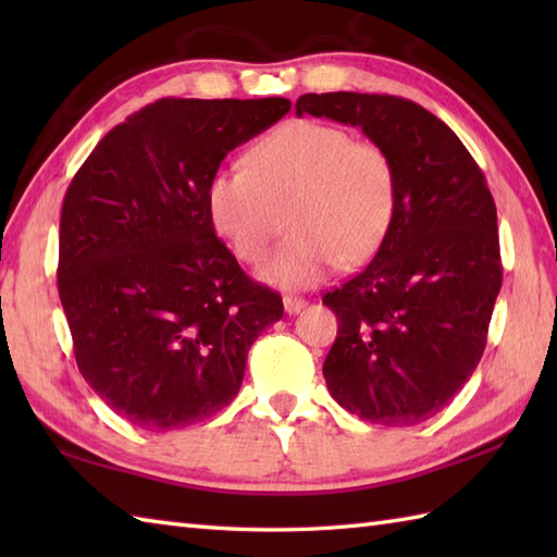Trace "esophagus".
Segmentation results:
<instances>
[{"label": "esophagus", "instance_id": "1", "mask_svg": "<svg viewBox=\"0 0 557 557\" xmlns=\"http://www.w3.org/2000/svg\"><path fill=\"white\" fill-rule=\"evenodd\" d=\"M282 304H285V311H287L289 315H294V313H299V311L304 309V306H306V299H301V297H292V294H289V297L282 299Z\"/></svg>", "mask_w": 557, "mask_h": 557}]
</instances>
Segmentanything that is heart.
<instances>
[{
  "label": "heart",
  "mask_w": 557,
  "mask_h": 557,
  "mask_svg": "<svg viewBox=\"0 0 557 557\" xmlns=\"http://www.w3.org/2000/svg\"><path fill=\"white\" fill-rule=\"evenodd\" d=\"M397 168L373 140L342 126L294 120L248 150L246 168H220L206 186L212 227L246 263L265 256L287 218L289 236L260 277L277 287H311L337 263H366L393 227Z\"/></svg>",
  "instance_id": "1"
}]
</instances>
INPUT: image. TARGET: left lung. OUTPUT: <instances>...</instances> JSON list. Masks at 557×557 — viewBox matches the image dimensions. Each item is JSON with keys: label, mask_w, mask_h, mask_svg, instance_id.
I'll list each match as a JSON object with an SVG mask.
<instances>
[{"label": "left lung", "mask_w": 557, "mask_h": 557, "mask_svg": "<svg viewBox=\"0 0 557 557\" xmlns=\"http://www.w3.org/2000/svg\"><path fill=\"white\" fill-rule=\"evenodd\" d=\"M304 112L359 126L389 152L399 182L375 258L323 297L339 325L327 389L363 421L417 425L459 393L486 349L503 285L486 176L453 128L411 100L309 92L297 100Z\"/></svg>", "instance_id": "1"}]
</instances>
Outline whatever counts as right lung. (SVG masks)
<instances>
[{"label":"right lung","instance_id":"obj_1","mask_svg":"<svg viewBox=\"0 0 557 557\" xmlns=\"http://www.w3.org/2000/svg\"><path fill=\"white\" fill-rule=\"evenodd\" d=\"M289 108L162 98L114 126L66 188L57 287L78 371L138 429H184L227 407L248 349L285 311L218 239L206 186Z\"/></svg>","mask_w":557,"mask_h":557}]
</instances>
